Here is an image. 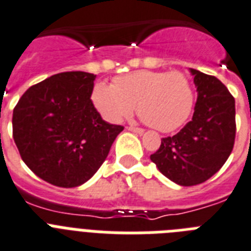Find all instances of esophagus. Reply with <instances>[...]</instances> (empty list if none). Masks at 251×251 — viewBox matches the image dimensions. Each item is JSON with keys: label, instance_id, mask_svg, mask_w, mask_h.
I'll list each match as a JSON object with an SVG mask.
<instances>
[{"label": "esophagus", "instance_id": "1", "mask_svg": "<svg viewBox=\"0 0 251 251\" xmlns=\"http://www.w3.org/2000/svg\"><path fill=\"white\" fill-rule=\"evenodd\" d=\"M127 130H130V131H134V132H138V134H143L144 130L140 129V127H135V126H129L127 127Z\"/></svg>", "mask_w": 251, "mask_h": 251}]
</instances>
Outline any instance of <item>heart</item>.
<instances>
[{"label": "heart", "mask_w": 251, "mask_h": 251, "mask_svg": "<svg viewBox=\"0 0 251 251\" xmlns=\"http://www.w3.org/2000/svg\"><path fill=\"white\" fill-rule=\"evenodd\" d=\"M94 104L105 119L119 122L136 107L147 125L162 132L182 126L195 104V91L183 72L136 71L116 77L113 86L104 82L93 89Z\"/></svg>", "instance_id": "b5f03b06"}]
</instances>
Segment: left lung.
Returning <instances> with one entry per match:
<instances>
[{
	"instance_id": "left-lung-1",
	"label": "left lung",
	"mask_w": 251,
	"mask_h": 251,
	"mask_svg": "<svg viewBox=\"0 0 251 251\" xmlns=\"http://www.w3.org/2000/svg\"><path fill=\"white\" fill-rule=\"evenodd\" d=\"M197 97L192 120L179 132L161 139L151 160L180 185L206 182L229 157L236 138L235 98L217 77L191 69Z\"/></svg>"
}]
</instances>
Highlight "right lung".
Segmentation results:
<instances>
[{
  "label": "right lung",
  "mask_w": 251,
  "mask_h": 251,
  "mask_svg": "<svg viewBox=\"0 0 251 251\" xmlns=\"http://www.w3.org/2000/svg\"><path fill=\"white\" fill-rule=\"evenodd\" d=\"M95 75L62 72L30 86L13 113L20 157L34 174L72 188L93 176L124 126L101 119L90 97Z\"/></svg>",
  "instance_id": "right-lung-1"
}]
</instances>
